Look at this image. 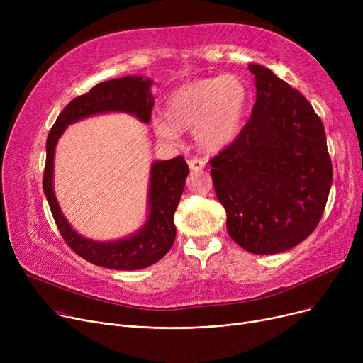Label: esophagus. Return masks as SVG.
Returning a JSON list of instances; mask_svg holds the SVG:
<instances>
[{"mask_svg": "<svg viewBox=\"0 0 363 363\" xmlns=\"http://www.w3.org/2000/svg\"><path fill=\"white\" fill-rule=\"evenodd\" d=\"M188 166H189V169H191L193 172H199V170L204 169L206 163L203 160H200V159H191V160H188Z\"/></svg>", "mask_w": 363, "mask_h": 363, "instance_id": "esophagus-1", "label": "esophagus"}]
</instances>
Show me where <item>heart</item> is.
Returning a JSON list of instances; mask_svg holds the SVG:
<instances>
[{"label":"heart","instance_id":"1","mask_svg":"<svg viewBox=\"0 0 363 363\" xmlns=\"http://www.w3.org/2000/svg\"><path fill=\"white\" fill-rule=\"evenodd\" d=\"M249 89L237 74L201 78L169 94L164 116L152 118V128L163 140L175 141L181 130L193 128L199 147L219 151L231 145L244 125Z\"/></svg>","mask_w":363,"mask_h":363}]
</instances>
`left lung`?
<instances>
[{"label": "left lung", "mask_w": 363, "mask_h": 363, "mask_svg": "<svg viewBox=\"0 0 363 363\" xmlns=\"http://www.w3.org/2000/svg\"><path fill=\"white\" fill-rule=\"evenodd\" d=\"M256 103L238 138L211 162L226 230L244 250L277 255L316 228L333 184L325 129L312 104L250 63Z\"/></svg>", "instance_id": "obj_1"}]
</instances>
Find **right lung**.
Listing matches in <instances>:
<instances>
[{
	"instance_id": "obj_1",
	"label": "right lung",
	"mask_w": 363,
	"mask_h": 363,
	"mask_svg": "<svg viewBox=\"0 0 363 363\" xmlns=\"http://www.w3.org/2000/svg\"><path fill=\"white\" fill-rule=\"evenodd\" d=\"M151 85L152 81L143 76H123L95 85L89 92L76 97L65 107L47 138L43 186L57 228L76 255L108 269H143L159 262L169 252L177 237L174 215L189 172L188 164L182 156L152 162L145 222L128 237L113 241H95L73 230L57 201L54 193L55 147L69 125L95 114L128 113L143 123H150L151 108L155 106Z\"/></svg>"
}]
</instances>
